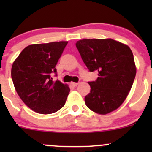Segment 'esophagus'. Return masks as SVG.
I'll return each instance as SVG.
<instances>
[{
	"label": "esophagus",
	"mask_w": 152,
	"mask_h": 152,
	"mask_svg": "<svg viewBox=\"0 0 152 152\" xmlns=\"http://www.w3.org/2000/svg\"><path fill=\"white\" fill-rule=\"evenodd\" d=\"M78 85H79V83H76V82H71V85L73 86V87H76Z\"/></svg>",
	"instance_id": "1"
}]
</instances>
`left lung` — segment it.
Instances as JSON below:
<instances>
[{
  "label": "left lung",
  "instance_id": "obj_1",
  "mask_svg": "<svg viewBox=\"0 0 152 152\" xmlns=\"http://www.w3.org/2000/svg\"><path fill=\"white\" fill-rule=\"evenodd\" d=\"M76 48L86 66L98 73L89 82L90 92L85 98L87 107L94 113L106 115L117 110L126 99L134 82L136 66L127 45L107 39H85Z\"/></svg>",
  "mask_w": 152,
  "mask_h": 152
}]
</instances>
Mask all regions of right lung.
Returning a JSON list of instances; mask_svg holds the SVG:
<instances>
[{
	"instance_id": "right-lung-1",
	"label": "right lung",
	"mask_w": 152,
	"mask_h": 152,
	"mask_svg": "<svg viewBox=\"0 0 152 152\" xmlns=\"http://www.w3.org/2000/svg\"><path fill=\"white\" fill-rule=\"evenodd\" d=\"M67 42L32 44L26 47L14 61L12 82L21 100L40 114L56 113L64 107L70 93L67 84L53 82L56 65Z\"/></svg>"
}]
</instances>
